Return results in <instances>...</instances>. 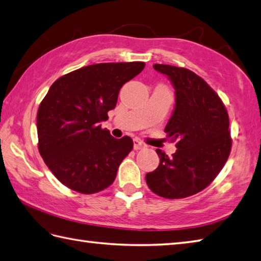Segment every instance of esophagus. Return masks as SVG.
<instances>
[{"instance_id":"esophagus-1","label":"esophagus","mask_w":261,"mask_h":261,"mask_svg":"<svg viewBox=\"0 0 261 261\" xmlns=\"http://www.w3.org/2000/svg\"><path fill=\"white\" fill-rule=\"evenodd\" d=\"M145 147V144H143V143L138 140V138H135L134 140V150L135 151H138L141 150V148H144Z\"/></svg>"}]
</instances>
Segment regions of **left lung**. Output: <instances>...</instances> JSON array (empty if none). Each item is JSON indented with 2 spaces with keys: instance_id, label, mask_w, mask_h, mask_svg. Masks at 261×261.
I'll return each mask as SVG.
<instances>
[{
  "instance_id": "obj_1",
  "label": "left lung",
  "mask_w": 261,
  "mask_h": 261,
  "mask_svg": "<svg viewBox=\"0 0 261 261\" xmlns=\"http://www.w3.org/2000/svg\"><path fill=\"white\" fill-rule=\"evenodd\" d=\"M175 90V106L164 132L177 151L169 158L156 150L160 164L146 173V184L161 197L185 198L205 189L227 160L232 140L224 103L197 74L184 67L154 64Z\"/></svg>"
}]
</instances>
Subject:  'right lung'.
I'll list each match as a JSON object with an SVG mask.
<instances>
[{
  "label": "right lung",
  "mask_w": 261,
  "mask_h": 261,
  "mask_svg": "<svg viewBox=\"0 0 261 261\" xmlns=\"http://www.w3.org/2000/svg\"><path fill=\"white\" fill-rule=\"evenodd\" d=\"M144 62L100 63L67 73L51 84L37 114L38 148L60 181L81 194L114 182L133 140L101 128L116 107L120 88L140 74Z\"/></svg>",
  "instance_id": "add662e5"
}]
</instances>
